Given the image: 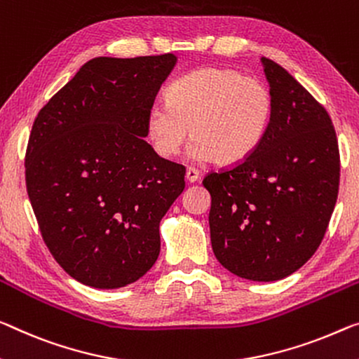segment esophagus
<instances>
[{
  "instance_id": "esophagus-1",
  "label": "esophagus",
  "mask_w": 359,
  "mask_h": 359,
  "mask_svg": "<svg viewBox=\"0 0 359 359\" xmlns=\"http://www.w3.org/2000/svg\"><path fill=\"white\" fill-rule=\"evenodd\" d=\"M198 178H201V173H198V170L192 168V167H187L186 168V180H187V183H196Z\"/></svg>"
}]
</instances>
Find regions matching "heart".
<instances>
[{
  "mask_svg": "<svg viewBox=\"0 0 359 359\" xmlns=\"http://www.w3.org/2000/svg\"><path fill=\"white\" fill-rule=\"evenodd\" d=\"M167 104L146 114V136L158 157L173 158L191 136L192 156L233 165L260 146L273 117V95L262 80L228 67H201L167 88Z\"/></svg>",
  "mask_w": 359,
  "mask_h": 359,
  "instance_id": "b5f03b06",
  "label": "heart"
}]
</instances>
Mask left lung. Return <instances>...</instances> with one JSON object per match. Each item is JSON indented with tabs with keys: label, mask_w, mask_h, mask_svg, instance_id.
<instances>
[{
	"label": "left lung",
	"mask_w": 359,
	"mask_h": 359,
	"mask_svg": "<svg viewBox=\"0 0 359 359\" xmlns=\"http://www.w3.org/2000/svg\"><path fill=\"white\" fill-rule=\"evenodd\" d=\"M273 117L245 161L208 173L217 260L258 283L287 278L318 250L339 194L335 130L321 104L287 70L262 57Z\"/></svg>",
	"instance_id": "left-lung-1"
}]
</instances>
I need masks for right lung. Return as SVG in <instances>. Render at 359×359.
<instances>
[{
    "mask_svg": "<svg viewBox=\"0 0 359 359\" xmlns=\"http://www.w3.org/2000/svg\"><path fill=\"white\" fill-rule=\"evenodd\" d=\"M175 64L170 53L88 60L33 122L25 181L43 241L90 287H125L152 268L161 219L184 189L183 165L144 141Z\"/></svg>",
    "mask_w": 359,
    "mask_h": 359,
    "instance_id": "1",
    "label": "right lung"
}]
</instances>
